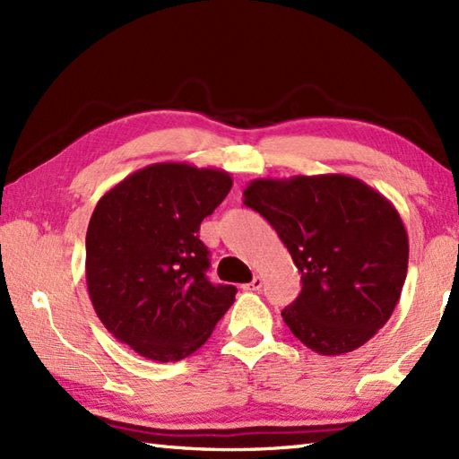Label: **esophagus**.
Returning a JSON list of instances; mask_svg holds the SVG:
<instances>
[{
  "instance_id": "34e87169",
  "label": "esophagus",
  "mask_w": 459,
  "mask_h": 459,
  "mask_svg": "<svg viewBox=\"0 0 459 459\" xmlns=\"http://www.w3.org/2000/svg\"><path fill=\"white\" fill-rule=\"evenodd\" d=\"M262 284H264V281H262V278H260V276H255V280L248 281V284H245L242 288L248 290V291H258V290L262 288Z\"/></svg>"
}]
</instances>
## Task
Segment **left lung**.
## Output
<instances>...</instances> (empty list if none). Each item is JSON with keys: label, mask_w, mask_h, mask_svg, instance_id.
<instances>
[{"label": "left lung", "mask_w": 459, "mask_h": 459, "mask_svg": "<svg viewBox=\"0 0 459 459\" xmlns=\"http://www.w3.org/2000/svg\"><path fill=\"white\" fill-rule=\"evenodd\" d=\"M245 204L264 217L301 272L281 311L301 343L343 355L391 319L408 270V235L385 195L341 173L255 179Z\"/></svg>", "instance_id": "left-lung-1"}]
</instances>
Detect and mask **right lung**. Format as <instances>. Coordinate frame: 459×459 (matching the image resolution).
<instances>
[{
    "instance_id": "add662e5",
    "label": "right lung",
    "mask_w": 459,
    "mask_h": 459,
    "mask_svg": "<svg viewBox=\"0 0 459 459\" xmlns=\"http://www.w3.org/2000/svg\"><path fill=\"white\" fill-rule=\"evenodd\" d=\"M232 187L222 169L165 161L106 191L86 230V286L104 327L135 353L173 363L195 353L237 296L204 276V217Z\"/></svg>"
}]
</instances>
